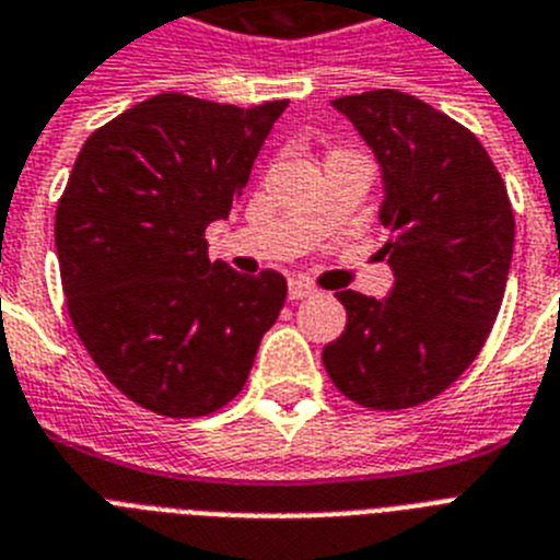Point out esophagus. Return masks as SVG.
Instances as JSON below:
<instances>
[{
	"mask_svg": "<svg viewBox=\"0 0 560 560\" xmlns=\"http://www.w3.org/2000/svg\"><path fill=\"white\" fill-rule=\"evenodd\" d=\"M288 293H290V299L295 302V299H307V295L316 293V288H313V284H307V281H302V279H293V281H290Z\"/></svg>",
	"mask_w": 560,
	"mask_h": 560,
	"instance_id": "obj_1",
	"label": "esophagus"
}]
</instances>
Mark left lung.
<instances>
[{
    "label": "left lung",
    "mask_w": 560,
    "mask_h": 560,
    "mask_svg": "<svg viewBox=\"0 0 560 560\" xmlns=\"http://www.w3.org/2000/svg\"><path fill=\"white\" fill-rule=\"evenodd\" d=\"M330 106L380 163V258L394 284L385 299L336 293L348 325L322 359L345 397L399 411L438 397L483 348L506 290L515 215L480 140L429 103L383 89Z\"/></svg>",
    "instance_id": "left-lung-1"
}]
</instances>
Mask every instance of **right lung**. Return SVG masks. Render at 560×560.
<instances>
[{"label":"right lung","mask_w":560,"mask_h":560,"mask_svg":"<svg viewBox=\"0 0 560 560\" xmlns=\"http://www.w3.org/2000/svg\"><path fill=\"white\" fill-rule=\"evenodd\" d=\"M288 100L238 108L158 94L83 143L57 207L59 276L108 383L163 417H203L244 388L288 281L209 261Z\"/></svg>","instance_id":"right-lung-1"}]
</instances>
